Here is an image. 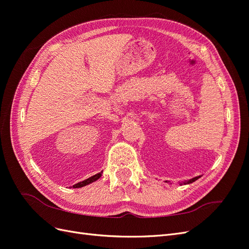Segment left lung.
I'll list each match as a JSON object with an SVG mask.
<instances>
[{"mask_svg":"<svg viewBox=\"0 0 249 249\" xmlns=\"http://www.w3.org/2000/svg\"><path fill=\"white\" fill-rule=\"evenodd\" d=\"M200 177H196V178H191V179H189V180H186V182H184V184L186 185V184H191V183H193V182H195V180H196V179H198ZM166 182H167V180H166ZM167 183H169V182H167ZM180 185H182V184H180Z\"/></svg>","mask_w":249,"mask_h":249,"instance_id":"obj_1","label":"left lung"}]
</instances>
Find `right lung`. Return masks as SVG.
I'll list each match as a JSON object with an SVG mask.
<instances>
[{
    "instance_id": "right-lung-1",
    "label": "right lung",
    "mask_w": 249,
    "mask_h": 249,
    "mask_svg": "<svg viewBox=\"0 0 249 249\" xmlns=\"http://www.w3.org/2000/svg\"><path fill=\"white\" fill-rule=\"evenodd\" d=\"M102 172H103V171H102ZM102 172L97 173V175H95V176L90 177L89 178H87V179H85V180H83V182H80V183H78V184H76V185H73L72 187H73V188H81V187H84V186H86V185H88V184H91V183L95 182L96 179H99V178L102 177Z\"/></svg>"
}]
</instances>
